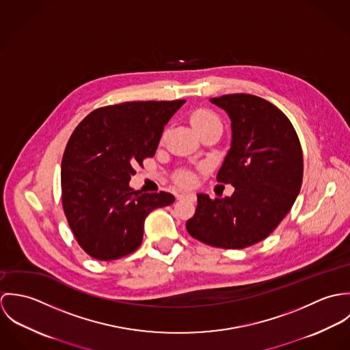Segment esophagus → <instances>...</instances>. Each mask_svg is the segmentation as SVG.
Instances as JSON below:
<instances>
[{
  "label": "esophagus",
  "instance_id": "34e87169",
  "mask_svg": "<svg viewBox=\"0 0 350 350\" xmlns=\"http://www.w3.org/2000/svg\"><path fill=\"white\" fill-rule=\"evenodd\" d=\"M178 198L180 200V198H186V200H196V194L194 193H191V191H183V193H179L178 194Z\"/></svg>",
  "mask_w": 350,
  "mask_h": 350
}]
</instances>
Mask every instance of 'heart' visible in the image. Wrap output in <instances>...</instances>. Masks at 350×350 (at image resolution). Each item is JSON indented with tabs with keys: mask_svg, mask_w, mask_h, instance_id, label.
<instances>
[{
	"mask_svg": "<svg viewBox=\"0 0 350 350\" xmlns=\"http://www.w3.org/2000/svg\"><path fill=\"white\" fill-rule=\"evenodd\" d=\"M190 121H191L193 126L197 129L198 133L204 131V129H207V128H213V126L222 128L219 117L210 109H197V110H194L191 113ZM191 180H193V178L189 174H182L178 178V182H180L183 185H189V183H191Z\"/></svg>",
	"mask_w": 350,
	"mask_h": 350,
	"instance_id": "heart-1",
	"label": "heart"
}]
</instances>
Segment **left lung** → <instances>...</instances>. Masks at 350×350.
<instances>
[{"label": "left lung", "instance_id": "obj_1", "mask_svg": "<svg viewBox=\"0 0 350 350\" xmlns=\"http://www.w3.org/2000/svg\"><path fill=\"white\" fill-rule=\"evenodd\" d=\"M232 121V146L218 174L232 185V197L211 200L198 194L186 229L202 243L243 250L267 239L291 210L303 179L298 135L287 116L252 94L211 98Z\"/></svg>", "mask_w": 350, "mask_h": 350}]
</instances>
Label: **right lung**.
I'll return each instance as SVG.
<instances>
[{"instance_id": "obj_1", "label": "right lung", "mask_w": 350, "mask_h": 350, "mask_svg": "<svg viewBox=\"0 0 350 350\" xmlns=\"http://www.w3.org/2000/svg\"><path fill=\"white\" fill-rule=\"evenodd\" d=\"M185 102L105 106L72 132L62 159V204L75 240L89 256L110 261L135 252L147 215L175 200L165 191H135L129 180L135 165L154 154L164 125Z\"/></svg>"}]
</instances>
